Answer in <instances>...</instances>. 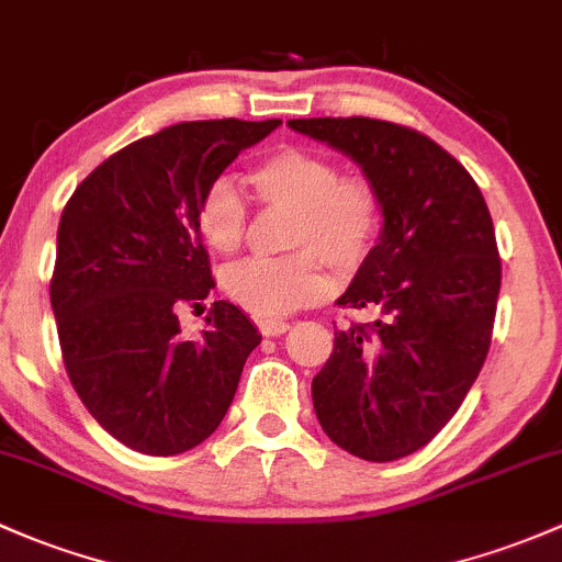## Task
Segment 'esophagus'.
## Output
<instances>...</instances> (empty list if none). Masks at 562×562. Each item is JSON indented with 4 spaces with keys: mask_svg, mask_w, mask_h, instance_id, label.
I'll list each match as a JSON object with an SVG mask.
<instances>
[{
    "mask_svg": "<svg viewBox=\"0 0 562 562\" xmlns=\"http://www.w3.org/2000/svg\"><path fill=\"white\" fill-rule=\"evenodd\" d=\"M288 328H291V323L280 321V317H263V321H258V330H261L263 336H280L285 334Z\"/></svg>",
    "mask_w": 562,
    "mask_h": 562,
    "instance_id": "34e87169",
    "label": "esophagus"
}]
</instances>
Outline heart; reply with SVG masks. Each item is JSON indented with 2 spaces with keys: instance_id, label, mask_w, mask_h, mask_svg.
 Instances as JSON below:
<instances>
[{
  "instance_id": "b5f03b06",
  "label": "heart",
  "mask_w": 562,
  "mask_h": 562,
  "mask_svg": "<svg viewBox=\"0 0 562 562\" xmlns=\"http://www.w3.org/2000/svg\"><path fill=\"white\" fill-rule=\"evenodd\" d=\"M258 202L291 210L285 258H247L223 277V291L256 317H280L330 293L326 263L341 274L363 266L382 232V196L363 175H339L328 156L280 147L247 172ZM196 232L217 256H234L247 236V206L228 177L204 188Z\"/></svg>"
}]
</instances>
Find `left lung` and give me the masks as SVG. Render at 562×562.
Wrapping results in <instances>:
<instances>
[{"label": "left lung", "instance_id": "obj_1", "mask_svg": "<svg viewBox=\"0 0 562 562\" xmlns=\"http://www.w3.org/2000/svg\"><path fill=\"white\" fill-rule=\"evenodd\" d=\"M293 132L350 156L382 196V232L339 299L369 323L334 334L312 404L334 445L371 463L428 445L487 358L501 258L474 177L415 128L374 117H301Z\"/></svg>", "mask_w": 562, "mask_h": 562}]
</instances>
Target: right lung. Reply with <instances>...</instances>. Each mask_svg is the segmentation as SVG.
Masks as SVG:
<instances>
[{
	"label": "right lung",
	"instance_id": "1",
	"mask_svg": "<svg viewBox=\"0 0 562 562\" xmlns=\"http://www.w3.org/2000/svg\"><path fill=\"white\" fill-rule=\"evenodd\" d=\"M282 121H191L99 164L61 212L50 306L72 387L93 420L132 450L202 445L232 406L261 334L215 301L182 339L177 312L215 288L196 232L204 188Z\"/></svg>",
	"mask_w": 562,
	"mask_h": 562
}]
</instances>
